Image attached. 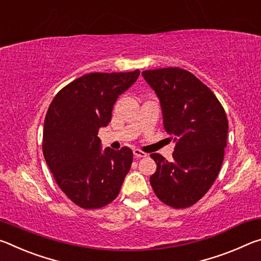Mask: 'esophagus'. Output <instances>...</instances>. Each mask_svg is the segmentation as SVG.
<instances>
[{"label": "esophagus", "mask_w": 261, "mask_h": 261, "mask_svg": "<svg viewBox=\"0 0 261 261\" xmlns=\"http://www.w3.org/2000/svg\"><path fill=\"white\" fill-rule=\"evenodd\" d=\"M134 155H135V158L139 159V158H145V156H147V154H146V153H144L143 151H140V149H134Z\"/></svg>", "instance_id": "1"}]
</instances>
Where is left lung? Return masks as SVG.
<instances>
[{
  "label": "left lung",
  "mask_w": 261,
  "mask_h": 261,
  "mask_svg": "<svg viewBox=\"0 0 261 261\" xmlns=\"http://www.w3.org/2000/svg\"><path fill=\"white\" fill-rule=\"evenodd\" d=\"M143 77L160 100L163 127L175 141L173 160L151 154L156 197L174 208L201 199L219 175L227 146L228 118L213 92L179 68L146 70Z\"/></svg>",
  "instance_id": "8db88e82"
}]
</instances>
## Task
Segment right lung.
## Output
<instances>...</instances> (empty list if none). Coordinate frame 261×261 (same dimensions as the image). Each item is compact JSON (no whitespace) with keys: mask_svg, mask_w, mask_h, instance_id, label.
I'll list each match as a JSON object with an SVG mask.
<instances>
[{"mask_svg":"<svg viewBox=\"0 0 261 261\" xmlns=\"http://www.w3.org/2000/svg\"><path fill=\"white\" fill-rule=\"evenodd\" d=\"M140 71L84 74L55 95L43 125V156L60 189L85 210L108 205L120 193L134 154L101 148L100 127L112 120L118 96Z\"/></svg>","mask_w":261,"mask_h":261,"instance_id":"add662e5","label":"right lung"}]
</instances>
